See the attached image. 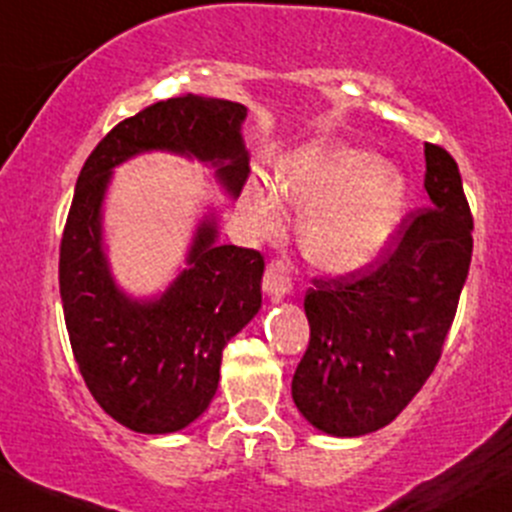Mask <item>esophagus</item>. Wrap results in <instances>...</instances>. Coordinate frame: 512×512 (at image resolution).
<instances>
[{
  "label": "esophagus",
  "mask_w": 512,
  "mask_h": 512,
  "mask_svg": "<svg viewBox=\"0 0 512 512\" xmlns=\"http://www.w3.org/2000/svg\"><path fill=\"white\" fill-rule=\"evenodd\" d=\"M265 291L272 299H284L291 291V265L284 257L272 260L265 269Z\"/></svg>",
  "instance_id": "obj_1"
}]
</instances>
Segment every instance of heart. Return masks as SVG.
<instances>
[{
    "instance_id": "heart-1",
    "label": "heart",
    "mask_w": 512,
    "mask_h": 512,
    "mask_svg": "<svg viewBox=\"0 0 512 512\" xmlns=\"http://www.w3.org/2000/svg\"><path fill=\"white\" fill-rule=\"evenodd\" d=\"M274 196L308 213L303 250L328 272H352L374 260L403 216L406 179L367 150L313 148L279 165ZM243 209L262 228H274L277 204L262 187H247Z\"/></svg>"
}]
</instances>
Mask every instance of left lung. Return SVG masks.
<instances>
[{
  "instance_id": "1",
  "label": "left lung",
  "mask_w": 512,
  "mask_h": 512,
  "mask_svg": "<svg viewBox=\"0 0 512 512\" xmlns=\"http://www.w3.org/2000/svg\"><path fill=\"white\" fill-rule=\"evenodd\" d=\"M430 206L403 216L369 265L306 291L311 340L291 396L325 435L359 437L389 425L440 362L474 250V218L457 162L425 143Z\"/></svg>"
}]
</instances>
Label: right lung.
I'll return each instance as SVG.
<instances>
[{"label":"right lung","mask_w":512,"mask_h":512,"mask_svg":"<svg viewBox=\"0 0 512 512\" xmlns=\"http://www.w3.org/2000/svg\"><path fill=\"white\" fill-rule=\"evenodd\" d=\"M247 109L196 94L145 106L99 140L77 177L60 243V299L72 355L94 401L126 428L167 435L194 423L216 396L223 347L262 306L265 257L216 243V218L199 223L187 269L153 301L116 286L101 243L111 170L167 150L218 167L238 196L250 174L240 136Z\"/></svg>","instance_id":"obj_1"}]
</instances>
